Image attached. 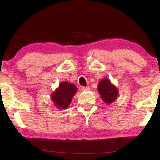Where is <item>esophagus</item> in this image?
Segmentation results:
<instances>
[{"label":"esophagus","instance_id":"34e87169","mask_svg":"<svg viewBox=\"0 0 160 160\" xmlns=\"http://www.w3.org/2000/svg\"><path fill=\"white\" fill-rule=\"evenodd\" d=\"M90 90V88H89V87H86V88H85V87H82V91H89Z\"/></svg>","mask_w":160,"mask_h":160}]
</instances>
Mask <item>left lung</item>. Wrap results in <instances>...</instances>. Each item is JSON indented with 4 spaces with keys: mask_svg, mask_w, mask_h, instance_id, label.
I'll use <instances>...</instances> for the list:
<instances>
[{
    "mask_svg": "<svg viewBox=\"0 0 160 160\" xmlns=\"http://www.w3.org/2000/svg\"><path fill=\"white\" fill-rule=\"evenodd\" d=\"M99 95L102 99L107 104H112L117 99L118 96V90L116 87L113 85L107 78H103L99 81L97 88Z\"/></svg>",
    "mask_w": 160,
    "mask_h": 160,
    "instance_id": "8db88e82",
    "label": "left lung"
}]
</instances>
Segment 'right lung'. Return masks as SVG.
Segmentation results:
<instances>
[{"label": "right lung", "instance_id": "add662e5", "mask_svg": "<svg viewBox=\"0 0 160 160\" xmlns=\"http://www.w3.org/2000/svg\"><path fill=\"white\" fill-rule=\"evenodd\" d=\"M78 90L77 87L73 84L63 81L59 84L58 88L51 94V99L58 109H66Z\"/></svg>", "mask_w": 160, "mask_h": 160}]
</instances>
